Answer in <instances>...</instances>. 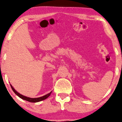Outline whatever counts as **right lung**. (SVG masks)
<instances>
[{"instance_id": "add662e5", "label": "right lung", "mask_w": 122, "mask_h": 122, "mask_svg": "<svg viewBox=\"0 0 122 122\" xmlns=\"http://www.w3.org/2000/svg\"><path fill=\"white\" fill-rule=\"evenodd\" d=\"M10 86L11 88V89H12L13 91L15 93V94L16 95H17V96L19 97V98H20L21 99H22L23 100H25V101H28L29 102H31V103H36V102H41V101H43V100L46 99L48 97L50 96V95L51 93V92L49 93H48V94L45 95V96H43V97H39V98H29V97H25L24 96H23L22 94H20L19 93H18L17 91H16V90H15V89L13 87V86H11L10 84Z\"/></svg>"}]
</instances>
